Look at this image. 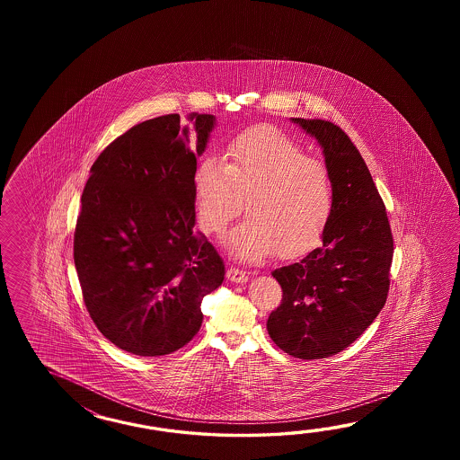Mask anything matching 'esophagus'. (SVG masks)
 <instances>
[{
    "label": "esophagus",
    "instance_id": "34e87169",
    "mask_svg": "<svg viewBox=\"0 0 460 460\" xmlns=\"http://www.w3.org/2000/svg\"><path fill=\"white\" fill-rule=\"evenodd\" d=\"M226 278L232 281V283H244L248 279V276L244 273L243 270L236 268V266H230L226 270Z\"/></svg>",
    "mask_w": 460,
    "mask_h": 460
}]
</instances>
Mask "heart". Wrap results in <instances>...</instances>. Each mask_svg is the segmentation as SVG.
Returning a JSON list of instances; mask_svg holds the SVG:
<instances>
[{
	"label": "heart",
	"instance_id": "1",
	"mask_svg": "<svg viewBox=\"0 0 460 460\" xmlns=\"http://www.w3.org/2000/svg\"><path fill=\"white\" fill-rule=\"evenodd\" d=\"M192 184L197 224L204 234H222L244 200L248 218L226 242L244 260L273 252L279 258L301 256L323 238L332 217L329 169L273 128H253L232 139L224 163L204 157Z\"/></svg>",
	"mask_w": 460,
	"mask_h": 460
}]
</instances>
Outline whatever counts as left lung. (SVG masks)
<instances>
[{"label": "left lung", "instance_id": "8db88e82", "mask_svg": "<svg viewBox=\"0 0 460 460\" xmlns=\"http://www.w3.org/2000/svg\"><path fill=\"white\" fill-rule=\"evenodd\" d=\"M293 121L323 147L333 212L319 248L271 273L283 299L266 327L283 352L315 360L342 352L380 314L394 248L382 196L350 137L327 119Z\"/></svg>", "mask_w": 460, "mask_h": 460}]
</instances>
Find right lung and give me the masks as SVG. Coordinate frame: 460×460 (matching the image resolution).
Masks as SVG:
<instances>
[{
  "label": "right lung",
  "instance_id": "right-lung-1",
  "mask_svg": "<svg viewBox=\"0 0 460 460\" xmlns=\"http://www.w3.org/2000/svg\"><path fill=\"white\" fill-rule=\"evenodd\" d=\"M216 118L177 113L129 128L95 159L82 194L74 261L98 331L139 357L176 352L202 325L226 264L196 234L194 172Z\"/></svg>",
  "mask_w": 460,
  "mask_h": 460
}]
</instances>
